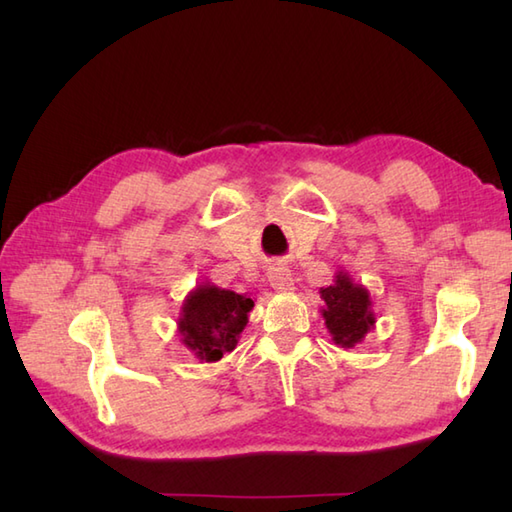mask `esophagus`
<instances>
[{"label":"esophagus","mask_w":512,"mask_h":512,"mask_svg":"<svg viewBox=\"0 0 512 512\" xmlns=\"http://www.w3.org/2000/svg\"><path fill=\"white\" fill-rule=\"evenodd\" d=\"M268 281L277 292H292L295 290V279H292L290 268L284 264H275L268 268Z\"/></svg>","instance_id":"obj_1"}]
</instances>
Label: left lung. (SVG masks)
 Masks as SVG:
<instances>
[{"label": "left lung", "mask_w": 512, "mask_h": 512, "mask_svg": "<svg viewBox=\"0 0 512 512\" xmlns=\"http://www.w3.org/2000/svg\"><path fill=\"white\" fill-rule=\"evenodd\" d=\"M325 319L332 341L339 347H354L361 343L367 332L374 330L376 314L372 310V297L363 284H354L352 277L339 270L334 275V284L321 288Z\"/></svg>", "instance_id": "8db88e82"}]
</instances>
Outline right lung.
<instances>
[{"instance_id": "obj_1", "label": "right lung", "mask_w": 512, "mask_h": 512, "mask_svg": "<svg viewBox=\"0 0 512 512\" xmlns=\"http://www.w3.org/2000/svg\"><path fill=\"white\" fill-rule=\"evenodd\" d=\"M255 301L248 295L217 288L211 281L195 286L180 308L178 334L182 345L204 363H215L235 350Z\"/></svg>"}]
</instances>
